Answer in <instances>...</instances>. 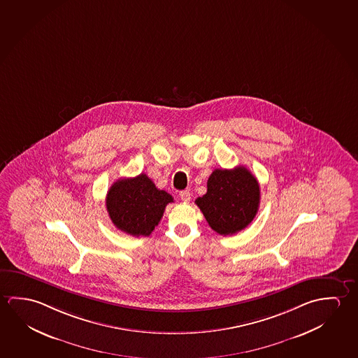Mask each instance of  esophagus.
<instances>
[{"label": "esophagus", "instance_id": "34e87169", "mask_svg": "<svg viewBox=\"0 0 358 358\" xmlns=\"http://www.w3.org/2000/svg\"><path fill=\"white\" fill-rule=\"evenodd\" d=\"M180 197H181L183 202H188L191 199V194H189V191H181L180 192Z\"/></svg>", "mask_w": 358, "mask_h": 358}]
</instances>
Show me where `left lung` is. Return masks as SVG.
<instances>
[{"mask_svg": "<svg viewBox=\"0 0 358 358\" xmlns=\"http://www.w3.org/2000/svg\"><path fill=\"white\" fill-rule=\"evenodd\" d=\"M257 178L243 166L234 170L213 171L207 181V192L196 199L213 231L235 235L252 222L259 207Z\"/></svg>", "mask_w": 358, "mask_h": 358, "instance_id": "obj_1", "label": "left lung"}]
</instances>
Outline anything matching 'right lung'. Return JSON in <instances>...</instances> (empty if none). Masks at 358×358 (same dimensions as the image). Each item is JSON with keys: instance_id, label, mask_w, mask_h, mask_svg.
I'll return each instance as SVG.
<instances>
[{"instance_id": "obj_1", "label": "right lung", "mask_w": 358, "mask_h": 358, "mask_svg": "<svg viewBox=\"0 0 358 358\" xmlns=\"http://www.w3.org/2000/svg\"><path fill=\"white\" fill-rule=\"evenodd\" d=\"M173 199L155 186L145 173L121 178L112 185L106 207L113 224L131 236H150Z\"/></svg>"}]
</instances>
